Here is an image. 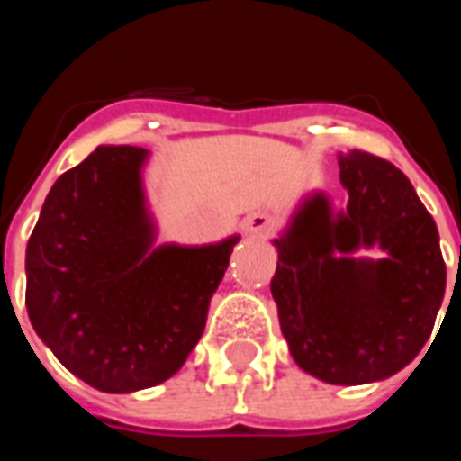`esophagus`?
Here are the masks:
<instances>
[{
    "instance_id": "34e87169",
    "label": "esophagus",
    "mask_w": 461,
    "mask_h": 461,
    "mask_svg": "<svg viewBox=\"0 0 461 461\" xmlns=\"http://www.w3.org/2000/svg\"><path fill=\"white\" fill-rule=\"evenodd\" d=\"M244 227L246 231H249V237L263 239L275 230V220L273 215H267V212H251V215L244 220Z\"/></svg>"
}]
</instances>
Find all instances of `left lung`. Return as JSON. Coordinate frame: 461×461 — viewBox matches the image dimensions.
Wrapping results in <instances>:
<instances>
[{
    "label": "left lung",
    "instance_id": "8db88e82",
    "mask_svg": "<svg viewBox=\"0 0 461 461\" xmlns=\"http://www.w3.org/2000/svg\"><path fill=\"white\" fill-rule=\"evenodd\" d=\"M347 205L311 191L289 217L270 292L296 366L330 385L400 373L429 342L443 306L436 220L411 181L385 159L337 155ZM380 248L383 259L357 257Z\"/></svg>",
    "mask_w": 461,
    "mask_h": 461
}]
</instances>
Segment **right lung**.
<instances>
[{
  "instance_id": "right-lung-1",
  "label": "right lung",
  "mask_w": 461,
  "mask_h": 461,
  "mask_svg": "<svg viewBox=\"0 0 461 461\" xmlns=\"http://www.w3.org/2000/svg\"><path fill=\"white\" fill-rule=\"evenodd\" d=\"M148 162L146 148L97 146L54 181L25 246L32 330L100 393H139L179 371L241 239L158 244Z\"/></svg>"
}]
</instances>
